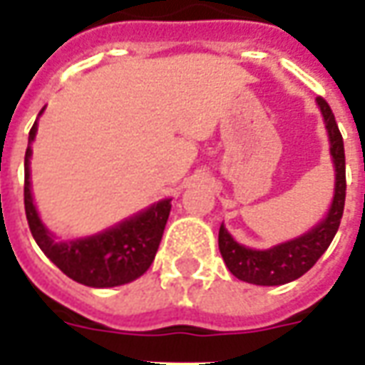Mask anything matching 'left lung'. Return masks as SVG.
Instances as JSON below:
<instances>
[{
	"instance_id": "8db88e82",
	"label": "left lung",
	"mask_w": 365,
	"mask_h": 365,
	"mask_svg": "<svg viewBox=\"0 0 365 365\" xmlns=\"http://www.w3.org/2000/svg\"><path fill=\"white\" fill-rule=\"evenodd\" d=\"M316 103L324 116L328 138H330V154H332L334 168H336V187H334V200L328 209V215L304 235L277 245L267 251H257V249L239 245L229 235L225 227H219V251L227 269L239 280L261 284V287H279V284H287L290 280H297L298 277L310 271L316 261L324 255L340 227L344 201H346L344 140L334 118L332 108L322 96H318Z\"/></svg>"
}]
</instances>
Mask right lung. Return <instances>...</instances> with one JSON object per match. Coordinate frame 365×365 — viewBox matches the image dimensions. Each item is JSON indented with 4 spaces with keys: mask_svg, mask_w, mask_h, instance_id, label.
Instances as JSON below:
<instances>
[{
    "mask_svg": "<svg viewBox=\"0 0 365 365\" xmlns=\"http://www.w3.org/2000/svg\"><path fill=\"white\" fill-rule=\"evenodd\" d=\"M45 110V108H43ZM41 110V112H43ZM39 112V114H41ZM37 134V120L29 132V144L25 152V215L33 239L39 249L57 264L68 279L94 289H108L132 282L150 269L170 217L172 200H162L138 215L122 221L93 237L57 243L49 229L43 225L39 213L33 205L31 182H29V158L31 142Z\"/></svg>",
    "mask_w": 365,
    "mask_h": 365,
    "instance_id": "obj_1",
    "label": "right lung"
}]
</instances>
